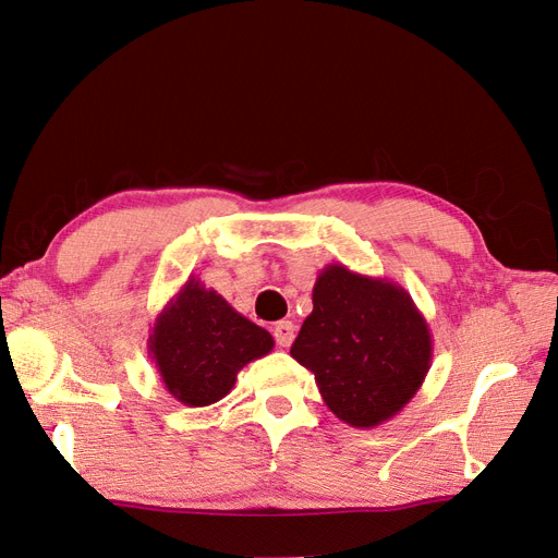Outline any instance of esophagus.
I'll list each match as a JSON object with an SVG mask.
<instances>
[{"instance_id": "obj_1", "label": "esophagus", "mask_w": 558, "mask_h": 558, "mask_svg": "<svg viewBox=\"0 0 558 558\" xmlns=\"http://www.w3.org/2000/svg\"><path fill=\"white\" fill-rule=\"evenodd\" d=\"M271 333H275V341L281 348H289L295 338V326L291 322H277L271 326Z\"/></svg>"}]
</instances>
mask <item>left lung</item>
<instances>
[{
    "mask_svg": "<svg viewBox=\"0 0 558 558\" xmlns=\"http://www.w3.org/2000/svg\"><path fill=\"white\" fill-rule=\"evenodd\" d=\"M291 357L315 374L326 407L355 428L402 412L430 369L426 317L400 283L326 265Z\"/></svg>",
    "mask_w": 558,
    "mask_h": 558,
    "instance_id": "obj_1",
    "label": "left lung"
}]
</instances>
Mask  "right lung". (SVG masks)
<instances>
[{
	"label": "right lung",
	"instance_id": "right-lung-1",
	"mask_svg": "<svg viewBox=\"0 0 558 558\" xmlns=\"http://www.w3.org/2000/svg\"><path fill=\"white\" fill-rule=\"evenodd\" d=\"M146 345L177 402L208 407L234 388L243 366L269 355L275 338L189 277L160 310Z\"/></svg>",
	"mask_w": 558,
	"mask_h": 558
}]
</instances>
